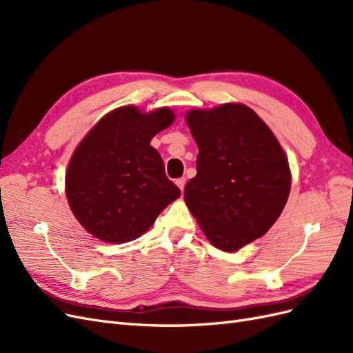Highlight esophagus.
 I'll list each match as a JSON object with an SVG mask.
<instances>
[{
    "instance_id": "esophagus-1",
    "label": "esophagus",
    "mask_w": 353,
    "mask_h": 353,
    "mask_svg": "<svg viewBox=\"0 0 353 353\" xmlns=\"http://www.w3.org/2000/svg\"><path fill=\"white\" fill-rule=\"evenodd\" d=\"M175 184L178 185V188H179L181 191H184V187H185V178H178V179L175 181Z\"/></svg>"
}]
</instances>
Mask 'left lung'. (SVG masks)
Segmentation results:
<instances>
[{"label": "left lung", "instance_id": "8db88e82", "mask_svg": "<svg viewBox=\"0 0 353 353\" xmlns=\"http://www.w3.org/2000/svg\"><path fill=\"white\" fill-rule=\"evenodd\" d=\"M187 123L199 154L185 203L213 245L236 252L281 215L292 184L285 154L261 117L241 104L191 110Z\"/></svg>", "mask_w": 353, "mask_h": 353}]
</instances>
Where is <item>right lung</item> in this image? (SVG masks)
Listing matches in <instances>:
<instances>
[{"instance_id":"1","label":"right lung","mask_w":353,"mask_h":353,"mask_svg":"<svg viewBox=\"0 0 353 353\" xmlns=\"http://www.w3.org/2000/svg\"><path fill=\"white\" fill-rule=\"evenodd\" d=\"M174 119L166 108L145 114L128 105L105 114L83 138L68 168L66 196L92 236L114 244L135 240L181 196L150 145Z\"/></svg>"}]
</instances>
